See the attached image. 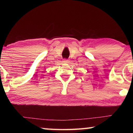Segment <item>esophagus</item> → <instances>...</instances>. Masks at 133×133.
I'll use <instances>...</instances> for the list:
<instances>
[{"label": "esophagus", "instance_id": "34e87169", "mask_svg": "<svg viewBox=\"0 0 133 133\" xmlns=\"http://www.w3.org/2000/svg\"><path fill=\"white\" fill-rule=\"evenodd\" d=\"M63 63H64L67 64V63H69V60H66V59H65V60H63Z\"/></svg>", "mask_w": 133, "mask_h": 133}]
</instances>
